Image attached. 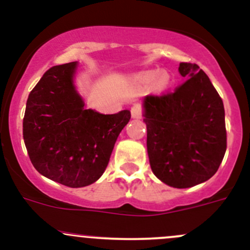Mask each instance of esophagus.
<instances>
[{
  "instance_id": "34e87169",
  "label": "esophagus",
  "mask_w": 250,
  "mask_h": 250,
  "mask_svg": "<svg viewBox=\"0 0 250 250\" xmlns=\"http://www.w3.org/2000/svg\"><path fill=\"white\" fill-rule=\"evenodd\" d=\"M130 111H131V116H133L134 119H141L142 117V105L140 103L133 104Z\"/></svg>"
}]
</instances>
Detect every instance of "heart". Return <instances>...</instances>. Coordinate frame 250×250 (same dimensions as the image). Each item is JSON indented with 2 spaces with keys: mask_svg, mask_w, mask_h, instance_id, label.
Here are the masks:
<instances>
[{
  "mask_svg": "<svg viewBox=\"0 0 250 250\" xmlns=\"http://www.w3.org/2000/svg\"><path fill=\"white\" fill-rule=\"evenodd\" d=\"M154 76H155V72L147 73L148 78H152V77H154ZM168 83H169V77H168V75H167V73L160 72L158 76H156V78H155V86L158 87L159 90L166 89L167 85H168Z\"/></svg>",
  "mask_w": 250,
  "mask_h": 250,
  "instance_id": "1",
  "label": "heart"
}]
</instances>
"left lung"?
<instances>
[{"mask_svg": "<svg viewBox=\"0 0 250 250\" xmlns=\"http://www.w3.org/2000/svg\"><path fill=\"white\" fill-rule=\"evenodd\" d=\"M186 79L173 92L145 98L147 152L161 182L186 188L217 172L227 150L224 105L207 73L197 64L180 62Z\"/></svg>", "mask_w": 250, "mask_h": 250, "instance_id": "obj_1", "label": "left lung"}]
</instances>
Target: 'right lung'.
<instances>
[{
  "mask_svg": "<svg viewBox=\"0 0 250 250\" xmlns=\"http://www.w3.org/2000/svg\"><path fill=\"white\" fill-rule=\"evenodd\" d=\"M76 62L43 73L28 96L23 140L39 173L68 188L95 183L108 166L130 111L103 115L84 109L73 86Z\"/></svg>",
  "mask_w": 250,
  "mask_h": 250,
  "instance_id": "1",
  "label": "right lung"
}]
</instances>
